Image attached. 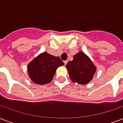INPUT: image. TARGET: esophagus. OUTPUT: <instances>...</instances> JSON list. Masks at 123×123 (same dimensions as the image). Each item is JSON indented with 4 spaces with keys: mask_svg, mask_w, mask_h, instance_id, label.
<instances>
[{
    "mask_svg": "<svg viewBox=\"0 0 123 123\" xmlns=\"http://www.w3.org/2000/svg\"><path fill=\"white\" fill-rule=\"evenodd\" d=\"M67 62H68V61H64V64H65V65L67 64Z\"/></svg>",
    "mask_w": 123,
    "mask_h": 123,
    "instance_id": "1",
    "label": "esophagus"
}]
</instances>
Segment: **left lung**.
Wrapping results in <instances>:
<instances>
[{"label":"left lung","instance_id":"left-lung-1","mask_svg":"<svg viewBox=\"0 0 123 123\" xmlns=\"http://www.w3.org/2000/svg\"><path fill=\"white\" fill-rule=\"evenodd\" d=\"M66 67L72 82L80 84L90 82L96 70L90 59L82 52L75 55L73 61L68 62Z\"/></svg>","mask_w":123,"mask_h":123}]
</instances>
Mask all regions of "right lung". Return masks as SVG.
<instances>
[{
  "label": "right lung",
  "instance_id": "right-lung-1",
  "mask_svg": "<svg viewBox=\"0 0 123 123\" xmlns=\"http://www.w3.org/2000/svg\"><path fill=\"white\" fill-rule=\"evenodd\" d=\"M64 64L59 56L43 53L28 64V74L33 82L43 85L50 82L56 68Z\"/></svg>",
  "mask_w": 123,
  "mask_h": 123
}]
</instances>
